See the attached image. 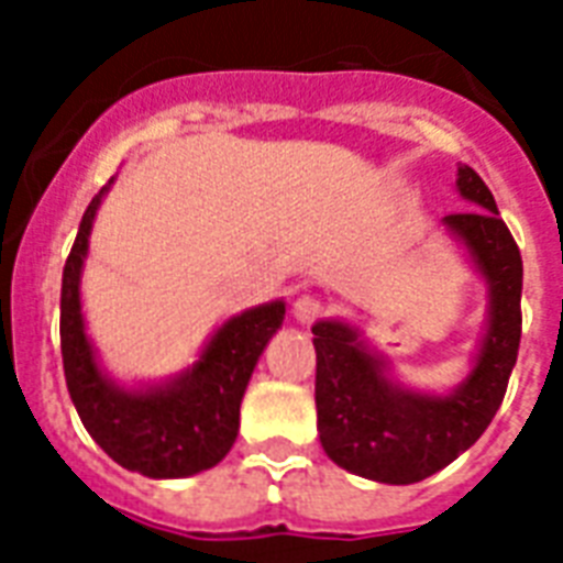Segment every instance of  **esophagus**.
I'll return each mask as SVG.
<instances>
[{"label":"esophagus","instance_id":"obj_1","mask_svg":"<svg viewBox=\"0 0 563 563\" xmlns=\"http://www.w3.org/2000/svg\"><path fill=\"white\" fill-rule=\"evenodd\" d=\"M321 312H324V303H321L316 295H300V298H295V303H291V318H295L298 324H312Z\"/></svg>","mask_w":563,"mask_h":563}]
</instances>
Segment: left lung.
<instances>
[{
  "label": "left lung",
  "instance_id": "left-lung-1",
  "mask_svg": "<svg viewBox=\"0 0 563 563\" xmlns=\"http://www.w3.org/2000/svg\"><path fill=\"white\" fill-rule=\"evenodd\" d=\"M455 192L471 210L441 221L485 283L488 298L485 327L462 383L446 391L402 385L362 327L342 318L312 324L321 446L362 479L383 485L427 479L479 441L506 397L520 351L523 260L494 195L471 166H459Z\"/></svg>",
  "mask_w": 563,
  "mask_h": 563
}]
</instances>
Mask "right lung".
<instances>
[{
	"instance_id": "1",
	"label": "right lung",
	"mask_w": 563,
	"mask_h": 563,
	"mask_svg": "<svg viewBox=\"0 0 563 563\" xmlns=\"http://www.w3.org/2000/svg\"><path fill=\"white\" fill-rule=\"evenodd\" d=\"M84 212L64 265L60 286V353L66 388L90 438L125 471L148 479H187L230 453L239 435V406L265 344L283 327L286 300H268L221 321L192 365L166 379L122 383L101 365L81 312V274L90 233L104 195Z\"/></svg>"
}]
</instances>
